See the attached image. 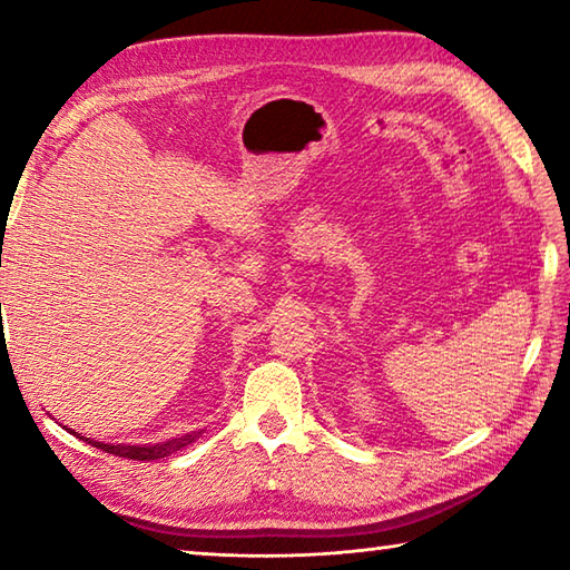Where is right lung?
I'll list each match as a JSON object with an SVG mask.
<instances>
[{"instance_id":"obj_1","label":"right lung","mask_w":570,"mask_h":570,"mask_svg":"<svg viewBox=\"0 0 570 570\" xmlns=\"http://www.w3.org/2000/svg\"><path fill=\"white\" fill-rule=\"evenodd\" d=\"M70 435H77L75 430L65 428ZM200 432H188V435H180V438H173L168 442H156V445H105V442H95L90 438H82L85 442H90L102 452H110V455H118V458H128V460H140V462H150V460H160V458H168L173 452L183 450L190 442L198 440Z\"/></svg>"}]
</instances>
